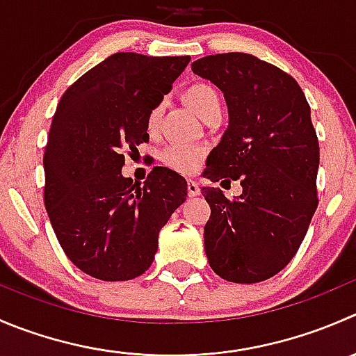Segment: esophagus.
I'll list each match as a JSON object with an SVG mask.
<instances>
[{"mask_svg":"<svg viewBox=\"0 0 356 356\" xmlns=\"http://www.w3.org/2000/svg\"><path fill=\"white\" fill-rule=\"evenodd\" d=\"M188 195H189V196H198V195H200V186H198V182L188 181Z\"/></svg>","mask_w":356,"mask_h":356,"instance_id":"obj_1","label":"esophagus"}]
</instances>
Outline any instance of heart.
Wrapping results in <instances>:
<instances>
[{
    "label": "heart",
    "mask_w": 356,
    "mask_h": 356,
    "mask_svg": "<svg viewBox=\"0 0 356 356\" xmlns=\"http://www.w3.org/2000/svg\"><path fill=\"white\" fill-rule=\"evenodd\" d=\"M182 99H184L186 104L200 116L207 115L210 109L219 108L220 99L217 90L209 83H193L182 92ZM160 113L161 108L151 109L149 116H147V127L149 130H154L158 127V122H160ZM205 151L202 147L195 146H184V144H170L167 149L163 151V161L167 167L174 168V170L182 172V174H189V172L196 170V167L202 161Z\"/></svg>",
    "instance_id": "1"
}]
</instances>
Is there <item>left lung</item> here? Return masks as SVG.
I'll return each mask as SVG.
<instances>
[{"instance_id":"8db88e82","label":"left lung","mask_w":356,"mask_h":356,"mask_svg":"<svg viewBox=\"0 0 356 356\" xmlns=\"http://www.w3.org/2000/svg\"><path fill=\"white\" fill-rule=\"evenodd\" d=\"M224 94L229 125L207 156L205 177L238 181L240 196L203 188L210 205L203 238L209 264L234 284L280 273L315 213L320 147L312 109L294 78L248 54L207 55L191 64Z\"/></svg>"}]
</instances>
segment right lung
Instances as JSON below:
<instances>
[{
  "instance_id": "obj_1",
  "label": "right lung",
  "mask_w": 356,
  "mask_h": 356,
  "mask_svg": "<svg viewBox=\"0 0 356 356\" xmlns=\"http://www.w3.org/2000/svg\"><path fill=\"white\" fill-rule=\"evenodd\" d=\"M191 57L120 51L62 95L44 147V207L62 250L104 282L139 277L158 234L188 196L182 175L154 167L144 184L123 177V149L149 140L147 116Z\"/></svg>"
}]
</instances>
